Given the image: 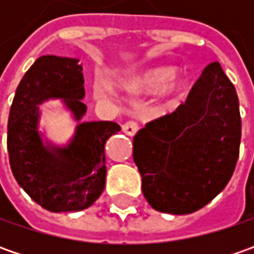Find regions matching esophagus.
Listing matches in <instances>:
<instances>
[{"mask_svg":"<svg viewBox=\"0 0 254 254\" xmlns=\"http://www.w3.org/2000/svg\"><path fill=\"white\" fill-rule=\"evenodd\" d=\"M123 131L126 132V134H128V135H134L135 132L138 131V123L134 122V120H128V122H126L122 126Z\"/></svg>","mask_w":254,"mask_h":254,"instance_id":"esophagus-1","label":"esophagus"}]
</instances>
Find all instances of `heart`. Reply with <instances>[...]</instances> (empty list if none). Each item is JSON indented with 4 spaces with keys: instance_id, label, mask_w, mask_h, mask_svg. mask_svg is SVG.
I'll return each instance as SVG.
<instances>
[{
    "instance_id": "obj_1",
    "label": "heart",
    "mask_w": 254,
    "mask_h": 254,
    "mask_svg": "<svg viewBox=\"0 0 254 254\" xmlns=\"http://www.w3.org/2000/svg\"><path fill=\"white\" fill-rule=\"evenodd\" d=\"M174 76H175V69H172V67H152V69L144 70L141 73H137L128 77L127 80L123 82L122 87L126 92L132 93V94H147V93L158 92L168 84L167 92L172 96H178L184 90V84L178 80H173L171 82L170 80ZM94 97L99 100L109 99L110 92L103 86H96Z\"/></svg>"
}]
</instances>
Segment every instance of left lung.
<instances>
[{"instance_id": "left-lung-1", "label": "left lung", "mask_w": 254, "mask_h": 254, "mask_svg": "<svg viewBox=\"0 0 254 254\" xmlns=\"http://www.w3.org/2000/svg\"><path fill=\"white\" fill-rule=\"evenodd\" d=\"M239 99L219 62L205 67L185 103L132 140L142 193L155 210L187 215L228 185L239 158Z\"/></svg>"}]
</instances>
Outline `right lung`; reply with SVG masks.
I'll use <instances>...</instances> for the list:
<instances>
[{"label":"right lung","mask_w":254,"mask_h":254,"mask_svg":"<svg viewBox=\"0 0 254 254\" xmlns=\"http://www.w3.org/2000/svg\"><path fill=\"white\" fill-rule=\"evenodd\" d=\"M79 59L41 56L19 82L8 117L9 165L21 188L51 212H77L102 195L106 184L104 145L122 127L113 122L82 123L64 148L45 147L38 132L39 104L62 99L80 120L84 79Z\"/></svg>","instance_id":"1"}]
</instances>
